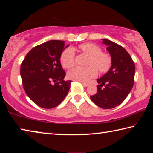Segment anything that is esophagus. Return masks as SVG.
Listing matches in <instances>:
<instances>
[{
	"label": "esophagus",
	"instance_id": "obj_1",
	"mask_svg": "<svg viewBox=\"0 0 153 153\" xmlns=\"http://www.w3.org/2000/svg\"><path fill=\"white\" fill-rule=\"evenodd\" d=\"M82 84H83V85H84V86H85V87H88V86H90V84L86 83H83V82H82Z\"/></svg>",
	"mask_w": 153,
	"mask_h": 153
}]
</instances>
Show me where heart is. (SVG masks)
Wrapping results in <instances>:
<instances>
[{
  "instance_id": "heart-1",
  "label": "heart",
  "mask_w": 153,
  "mask_h": 153,
  "mask_svg": "<svg viewBox=\"0 0 153 153\" xmlns=\"http://www.w3.org/2000/svg\"><path fill=\"white\" fill-rule=\"evenodd\" d=\"M79 49L83 53L90 56L88 65L90 66L83 68L76 66L68 72L70 79L81 82H88L95 78L98 70L105 73L110 69L111 65V57L107 53H103L100 46L93 43H85L79 46ZM61 63L63 68L70 69L75 64V52L72 47H68L63 51L60 57Z\"/></svg>"
}]
</instances>
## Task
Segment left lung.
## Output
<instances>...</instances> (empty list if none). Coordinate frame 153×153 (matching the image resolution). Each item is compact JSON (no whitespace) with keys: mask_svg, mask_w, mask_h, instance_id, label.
Wrapping results in <instances>:
<instances>
[{"mask_svg":"<svg viewBox=\"0 0 153 153\" xmlns=\"http://www.w3.org/2000/svg\"><path fill=\"white\" fill-rule=\"evenodd\" d=\"M111 57V66L106 74L97 79V92L90 98L102 109H112L121 104L132 90L135 77V64L123 46L102 39Z\"/></svg>","mask_w":153,"mask_h":153,"instance_id":"left-lung-1","label":"left lung"}]
</instances>
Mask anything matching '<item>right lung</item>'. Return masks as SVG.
<instances>
[{"mask_svg": "<svg viewBox=\"0 0 153 153\" xmlns=\"http://www.w3.org/2000/svg\"><path fill=\"white\" fill-rule=\"evenodd\" d=\"M68 46L50 40L32 48L21 64L23 88L33 102L44 109L58 106L68 93L72 81H64L60 57Z\"/></svg>", "mask_w": 153, "mask_h": 153, "instance_id": "right-lung-1", "label": "right lung"}]
</instances>
